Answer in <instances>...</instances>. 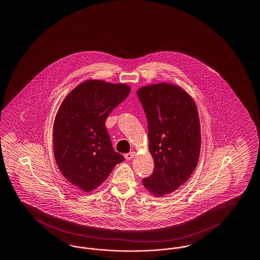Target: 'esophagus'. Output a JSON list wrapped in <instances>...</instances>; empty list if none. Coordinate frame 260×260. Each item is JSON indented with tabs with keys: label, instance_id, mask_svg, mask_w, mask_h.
<instances>
[{
	"label": "esophagus",
	"instance_id": "obj_1",
	"mask_svg": "<svg viewBox=\"0 0 260 260\" xmlns=\"http://www.w3.org/2000/svg\"><path fill=\"white\" fill-rule=\"evenodd\" d=\"M137 155V153L135 152V151H131V152H129L127 154L124 155V157H125V159L127 160H132L133 158L135 157Z\"/></svg>",
	"mask_w": 260,
	"mask_h": 260
}]
</instances>
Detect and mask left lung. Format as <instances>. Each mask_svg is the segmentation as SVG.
Listing matches in <instances>:
<instances>
[{"label":"left lung","mask_w":260,"mask_h":260,"mask_svg":"<svg viewBox=\"0 0 260 260\" xmlns=\"http://www.w3.org/2000/svg\"><path fill=\"white\" fill-rule=\"evenodd\" d=\"M148 120L149 149L154 170L142 180L156 197L171 193L196 168L201 149L199 114L195 101L180 86L149 84L138 89Z\"/></svg>","instance_id":"8db88e82"}]
</instances>
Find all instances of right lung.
<instances>
[{
    "label": "right lung",
    "mask_w": 260,
    "mask_h": 260,
    "mask_svg": "<svg viewBox=\"0 0 260 260\" xmlns=\"http://www.w3.org/2000/svg\"><path fill=\"white\" fill-rule=\"evenodd\" d=\"M125 83L88 80L70 92L53 126L55 161L67 180L86 192L105 181L124 157L114 151L107 117L127 98Z\"/></svg>",
    "instance_id": "add662e5"
}]
</instances>
